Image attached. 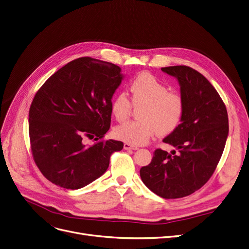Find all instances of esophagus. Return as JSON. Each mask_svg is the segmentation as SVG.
Returning <instances> with one entry per match:
<instances>
[{
    "label": "esophagus",
    "instance_id": "1",
    "mask_svg": "<svg viewBox=\"0 0 249 249\" xmlns=\"http://www.w3.org/2000/svg\"><path fill=\"white\" fill-rule=\"evenodd\" d=\"M124 148H125V149H137L138 147L135 146V145H132V144H130V143L125 142V143H124Z\"/></svg>",
    "mask_w": 249,
    "mask_h": 249
}]
</instances>
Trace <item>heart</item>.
Segmentation results:
<instances>
[{"mask_svg":"<svg viewBox=\"0 0 249 249\" xmlns=\"http://www.w3.org/2000/svg\"><path fill=\"white\" fill-rule=\"evenodd\" d=\"M131 102L125 92L112 103V113L118 121L130 116L132 106L139 107V120L128 121L115 128L117 139L133 145L146 143L157 132L160 136L172 134L180 126L185 114L182 96L171 92L168 86L149 73H140L130 84Z\"/></svg>","mask_w":249,"mask_h":249,"instance_id":"1","label":"heart"}]
</instances>
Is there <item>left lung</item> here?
<instances>
[{
    "instance_id": "8db88e82",
    "label": "left lung",
    "mask_w": 249,
    "mask_h": 249,
    "mask_svg": "<svg viewBox=\"0 0 249 249\" xmlns=\"http://www.w3.org/2000/svg\"><path fill=\"white\" fill-rule=\"evenodd\" d=\"M161 71L178 79L185 103L182 123L163 140L178 153L157 148L139 173L157 196L174 199L190 196L210 180L225 148L229 121L220 94L198 71L184 65Z\"/></svg>"
}]
</instances>
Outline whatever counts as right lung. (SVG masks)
<instances>
[{"instance_id": "1", "label": "right lung", "mask_w": 249, "mask_h": 249, "mask_svg": "<svg viewBox=\"0 0 249 249\" xmlns=\"http://www.w3.org/2000/svg\"><path fill=\"white\" fill-rule=\"evenodd\" d=\"M115 64L75 59L41 85L29 109L35 163L49 181L79 189L101 177L122 142L105 139L111 126L112 96L122 81ZM94 143L89 145L87 140Z\"/></svg>"}]
</instances>
